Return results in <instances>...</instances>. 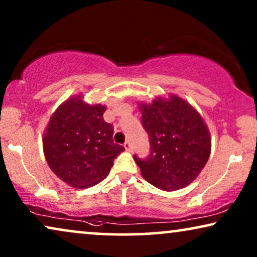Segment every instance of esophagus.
Returning a JSON list of instances; mask_svg holds the SVG:
<instances>
[{
    "label": "esophagus",
    "instance_id": "esophagus-1",
    "mask_svg": "<svg viewBox=\"0 0 257 257\" xmlns=\"http://www.w3.org/2000/svg\"><path fill=\"white\" fill-rule=\"evenodd\" d=\"M124 147H125L126 151H131L132 150V145H131V143H130V142H125Z\"/></svg>",
    "mask_w": 257,
    "mask_h": 257
}]
</instances>
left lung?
I'll list each match as a JSON object with an SVG mask.
<instances>
[{"label":"left lung","mask_w":257,"mask_h":257,"mask_svg":"<svg viewBox=\"0 0 257 257\" xmlns=\"http://www.w3.org/2000/svg\"><path fill=\"white\" fill-rule=\"evenodd\" d=\"M142 124L150 138V156L133 159L142 175L163 191H177L192 184L208 160L212 140L198 111L171 94L151 104L140 103Z\"/></svg>","instance_id":"left-lung-1"}]
</instances>
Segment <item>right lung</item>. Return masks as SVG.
Segmentation results:
<instances>
[{"label": "right lung", "mask_w": 257, "mask_h": 257, "mask_svg": "<svg viewBox=\"0 0 257 257\" xmlns=\"http://www.w3.org/2000/svg\"><path fill=\"white\" fill-rule=\"evenodd\" d=\"M106 106L90 105L82 96L58 106L43 135V151L51 171L73 188H89L107 177L125 149L113 143V126L104 120Z\"/></svg>", "instance_id": "add662e5"}]
</instances>
